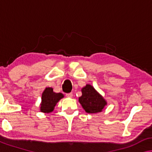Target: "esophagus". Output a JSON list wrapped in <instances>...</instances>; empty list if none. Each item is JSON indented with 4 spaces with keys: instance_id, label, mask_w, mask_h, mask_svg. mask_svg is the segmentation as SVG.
Returning <instances> with one entry per match:
<instances>
[{
    "instance_id": "1",
    "label": "esophagus",
    "mask_w": 152,
    "mask_h": 152,
    "mask_svg": "<svg viewBox=\"0 0 152 152\" xmlns=\"http://www.w3.org/2000/svg\"><path fill=\"white\" fill-rule=\"evenodd\" d=\"M66 96H67V97H68V98H72L73 96V94L72 93V92H70V93H67V94H66Z\"/></svg>"
}]
</instances>
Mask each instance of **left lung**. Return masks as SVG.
<instances>
[{"instance_id":"8db88e82","label":"left lung","mask_w":152,"mask_h":152,"mask_svg":"<svg viewBox=\"0 0 152 152\" xmlns=\"http://www.w3.org/2000/svg\"><path fill=\"white\" fill-rule=\"evenodd\" d=\"M82 96L79 97L80 103L86 113H96L101 112L107 102L90 84L82 89Z\"/></svg>"}]
</instances>
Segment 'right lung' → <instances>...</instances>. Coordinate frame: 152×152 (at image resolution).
Here are the masks:
<instances>
[{"mask_svg": "<svg viewBox=\"0 0 152 152\" xmlns=\"http://www.w3.org/2000/svg\"><path fill=\"white\" fill-rule=\"evenodd\" d=\"M64 97L61 93H56L52 88H46L43 91L42 97L40 110L43 113L53 111L57 102Z\"/></svg>", "mask_w": 152, "mask_h": 152, "instance_id": "obj_1", "label": "right lung"}]
</instances>
